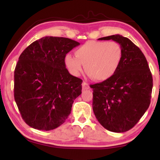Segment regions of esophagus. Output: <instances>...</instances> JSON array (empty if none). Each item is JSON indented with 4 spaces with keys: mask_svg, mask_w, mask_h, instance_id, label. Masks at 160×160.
Segmentation results:
<instances>
[{
    "mask_svg": "<svg viewBox=\"0 0 160 160\" xmlns=\"http://www.w3.org/2000/svg\"><path fill=\"white\" fill-rule=\"evenodd\" d=\"M82 86L83 90H89V89H90V85H89V84H88L85 82H83L82 83Z\"/></svg>",
    "mask_w": 160,
    "mask_h": 160,
    "instance_id": "obj_1",
    "label": "esophagus"
}]
</instances>
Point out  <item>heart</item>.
Segmentation results:
<instances>
[{"label":"heart","mask_w":160,"mask_h":160,"mask_svg":"<svg viewBox=\"0 0 160 160\" xmlns=\"http://www.w3.org/2000/svg\"><path fill=\"white\" fill-rule=\"evenodd\" d=\"M75 56L67 54L65 63L70 73L79 76L83 70L97 81H106L117 72L122 61V48L116 42L89 41L75 51Z\"/></svg>","instance_id":"heart-1"}]
</instances>
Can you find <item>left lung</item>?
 <instances>
[{
	"label": "left lung",
	"instance_id": "1",
	"mask_svg": "<svg viewBox=\"0 0 160 160\" xmlns=\"http://www.w3.org/2000/svg\"><path fill=\"white\" fill-rule=\"evenodd\" d=\"M110 39L122 48V61L112 78L90 85L92 109L104 128L123 132L138 122L150 106L152 77L144 54L131 40L120 34L99 39Z\"/></svg>",
	"mask_w": 160,
	"mask_h": 160
}]
</instances>
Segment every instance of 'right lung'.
Masks as SVG:
<instances>
[{
	"instance_id": "add662e5",
	"label": "right lung",
	"mask_w": 160,
	"mask_h": 160,
	"mask_svg": "<svg viewBox=\"0 0 160 160\" xmlns=\"http://www.w3.org/2000/svg\"><path fill=\"white\" fill-rule=\"evenodd\" d=\"M80 45L64 37H44L27 47L14 72V97L25 122L51 131L62 125L82 93V80L69 73L65 57Z\"/></svg>"
}]
</instances>
